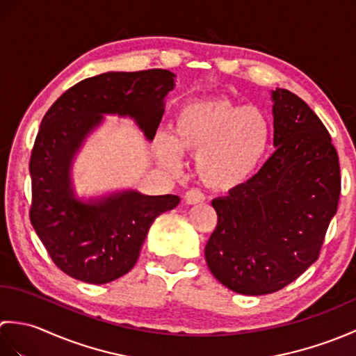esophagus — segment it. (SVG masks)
I'll return each mask as SVG.
<instances>
[{
    "label": "esophagus",
    "instance_id": "34e87169",
    "mask_svg": "<svg viewBox=\"0 0 356 356\" xmlns=\"http://www.w3.org/2000/svg\"><path fill=\"white\" fill-rule=\"evenodd\" d=\"M203 194L200 193V191H195V190H191V191H188L186 194H185V203L186 205H199V203H202L203 202Z\"/></svg>",
    "mask_w": 356,
    "mask_h": 356
}]
</instances>
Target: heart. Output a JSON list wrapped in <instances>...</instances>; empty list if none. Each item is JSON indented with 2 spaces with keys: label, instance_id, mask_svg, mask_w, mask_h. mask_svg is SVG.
I'll list each match as a JSON object with an SVG mask.
<instances>
[{
  "label": "heart",
  "instance_id": "b5f03b06",
  "mask_svg": "<svg viewBox=\"0 0 356 356\" xmlns=\"http://www.w3.org/2000/svg\"><path fill=\"white\" fill-rule=\"evenodd\" d=\"M274 138L270 119L257 107L226 96L191 99L174 113L171 138L159 134L156 154L176 168L180 156L195 157V176L214 193H232L251 182L266 162Z\"/></svg>",
  "mask_w": 356,
  "mask_h": 356
}]
</instances>
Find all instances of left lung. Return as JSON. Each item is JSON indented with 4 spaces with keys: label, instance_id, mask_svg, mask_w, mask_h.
<instances>
[{
    "label": "left lung",
    "instance_id": "obj_1",
    "mask_svg": "<svg viewBox=\"0 0 356 356\" xmlns=\"http://www.w3.org/2000/svg\"><path fill=\"white\" fill-rule=\"evenodd\" d=\"M275 151L251 182L213 200L208 268L228 289L272 293L318 259L341 177L326 127L289 90H270Z\"/></svg>",
    "mask_w": 356,
    "mask_h": 356
}]
</instances>
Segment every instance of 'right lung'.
<instances>
[{
    "mask_svg": "<svg viewBox=\"0 0 356 356\" xmlns=\"http://www.w3.org/2000/svg\"><path fill=\"white\" fill-rule=\"evenodd\" d=\"M174 79L162 69L97 74L67 90L42 118L29 165L30 222L67 275L90 284L125 275L139 259L151 223L179 205V195L136 190L81 199L72 177L74 157L104 116L130 118L153 140Z\"/></svg>",
    "mask_w": 356,
    "mask_h": 356,
    "instance_id": "obj_1",
    "label": "right lung"
}]
</instances>
